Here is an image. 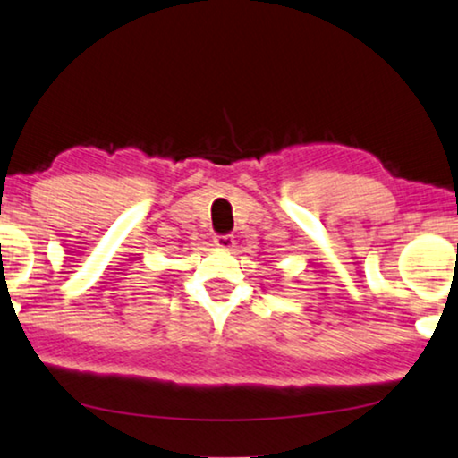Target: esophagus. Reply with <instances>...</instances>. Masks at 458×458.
<instances>
[{"label":"esophagus","instance_id":"34e87169","mask_svg":"<svg viewBox=\"0 0 458 458\" xmlns=\"http://www.w3.org/2000/svg\"><path fill=\"white\" fill-rule=\"evenodd\" d=\"M214 242H216V247H220V249H232L236 244V241H234V236L232 234H216L214 236Z\"/></svg>","mask_w":458,"mask_h":458}]
</instances>
